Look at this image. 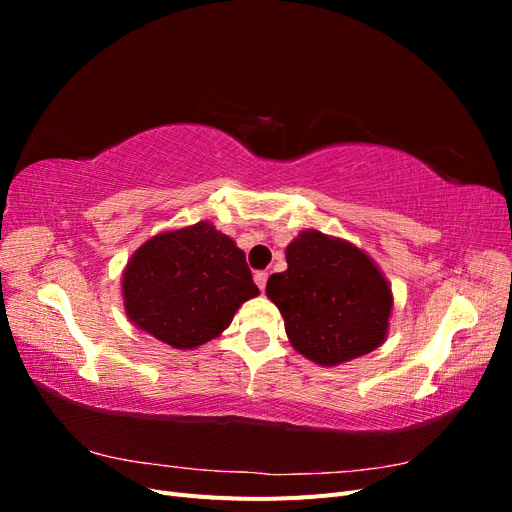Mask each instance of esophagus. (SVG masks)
Instances as JSON below:
<instances>
[{"instance_id":"1","label":"esophagus","mask_w":512,"mask_h":512,"mask_svg":"<svg viewBox=\"0 0 512 512\" xmlns=\"http://www.w3.org/2000/svg\"><path fill=\"white\" fill-rule=\"evenodd\" d=\"M267 280H269V273H267V271H256V273H254V282H256V286H258L260 290L267 288Z\"/></svg>"}]
</instances>
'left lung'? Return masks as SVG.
Returning <instances> with one entry per match:
<instances>
[{"instance_id": "8db88e82", "label": "left lung", "mask_w": 512, "mask_h": 512, "mask_svg": "<svg viewBox=\"0 0 512 512\" xmlns=\"http://www.w3.org/2000/svg\"><path fill=\"white\" fill-rule=\"evenodd\" d=\"M286 262V271L269 277L267 297L282 312L294 350L335 367L384 344L393 292L361 247L309 228L290 241Z\"/></svg>"}]
</instances>
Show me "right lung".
Returning <instances> with one entry per match:
<instances>
[{"instance_id":"obj_1","label":"right lung","mask_w":512,"mask_h":512,"mask_svg":"<svg viewBox=\"0 0 512 512\" xmlns=\"http://www.w3.org/2000/svg\"><path fill=\"white\" fill-rule=\"evenodd\" d=\"M121 297L134 327L177 350L218 337L258 288L237 243L211 222L164 230L130 256Z\"/></svg>"}]
</instances>
